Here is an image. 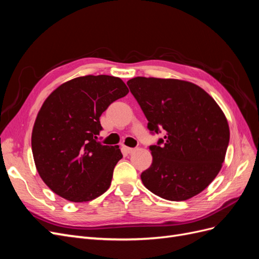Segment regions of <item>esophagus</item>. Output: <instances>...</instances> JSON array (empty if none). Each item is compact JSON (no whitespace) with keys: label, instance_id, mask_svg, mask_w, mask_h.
Here are the masks:
<instances>
[{"label":"esophagus","instance_id":"1","mask_svg":"<svg viewBox=\"0 0 259 259\" xmlns=\"http://www.w3.org/2000/svg\"><path fill=\"white\" fill-rule=\"evenodd\" d=\"M122 149L124 150V152H126V153H133L135 151V149L134 148H130V147H127V146H123L122 147Z\"/></svg>","mask_w":259,"mask_h":259}]
</instances>
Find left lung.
Listing matches in <instances>:
<instances>
[{
	"label": "left lung",
	"mask_w": 259,
	"mask_h": 259,
	"mask_svg": "<svg viewBox=\"0 0 259 259\" xmlns=\"http://www.w3.org/2000/svg\"><path fill=\"white\" fill-rule=\"evenodd\" d=\"M127 85L148 120L165 135L150 146L151 166L143 171L148 190L169 201L202 192L221 170L230 132L222 109L191 82L137 76Z\"/></svg>",
	"instance_id": "left-lung-1"
}]
</instances>
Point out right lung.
I'll list each match as a JSON object with an SVG mask.
<instances>
[{
	"instance_id": "1",
	"label": "right lung",
	"mask_w": 259,
	"mask_h": 259,
	"mask_svg": "<svg viewBox=\"0 0 259 259\" xmlns=\"http://www.w3.org/2000/svg\"><path fill=\"white\" fill-rule=\"evenodd\" d=\"M128 89L111 75L70 80L45 99L34 122L31 146L38 175L52 191L71 202L106 192L123 155L119 146L97 142L99 117Z\"/></svg>"
}]
</instances>
